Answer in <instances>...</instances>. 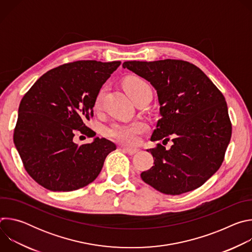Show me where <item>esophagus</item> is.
I'll list each match as a JSON object with an SVG mask.
<instances>
[{
	"mask_svg": "<svg viewBox=\"0 0 252 252\" xmlns=\"http://www.w3.org/2000/svg\"><path fill=\"white\" fill-rule=\"evenodd\" d=\"M124 150H125L128 155H130V156H132V155H134V154L138 153V150H137V149H132V148H124Z\"/></svg>",
	"mask_w": 252,
	"mask_h": 252,
	"instance_id": "34e87169",
	"label": "esophagus"
}]
</instances>
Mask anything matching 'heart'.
Segmentation results:
<instances>
[{
	"label": "heart",
	"mask_w": 252,
	"mask_h": 252,
	"mask_svg": "<svg viewBox=\"0 0 252 252\" xmlns=\"http://www.w3.org/2000/svg\"><path fill=\"white\" fill-rule=\"evenodd\" d=\"M124 87L126 92L131 98L139 93L145 92L146 90H151L149 84L146 81H143L142 79L137 77H130L126 79L125 81ZM103 93L104 91L102 89L95 95L94 102V107L95 110L99 109L102 101ZM147 129H148V125L142 121H136L129 124L115 123L107 127L106 133L107 135L120 142L132 145V143H135L138 140L139 135L142 132H145Z\"/></svg>",
	"instance_id": "obj_1"
}]
</instances>
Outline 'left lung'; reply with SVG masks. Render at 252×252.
I'll list each match as a JSON object with an SVG mask.
<instances>
[{
  "label": "left lung",
  "mask_w": 252,
  "mask_h": 252,
  "mask_svg": "<svg viewBox=\"0 0 252 252\" xmlns=\"http://www.w3.org/2000/svg\"><path fill=\"white\" fill-rule=\"evenodd\" d=\"M123 67L157 91L160 119L151 140L173 136L169 150L160 143L148 150L155 165L140 173L141 179L170 195L201 187L220 167L231 137L223 94L199 67L186 61H128Z\"/></svg>",
  "instance_id": "left-lung-1"
}]
</instances>
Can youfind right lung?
Listing matches in <instances>:
<instances>
[{"label":"right lung","mask_w":252,"mask_h":252,"mask_svg":"<svg viewBox=\"0 0 252 252\" xmlns=\"http://www.w3.org/2000/svg\"><path fill=\"white\" fill-rule=\"evenodd\" d=\"M121 62L77 61L50 69L21 100L14 142L25 169L40 186L71 191L93 183L106 156L117 149L106 138L94 137L78 146L76 133L94 137L86 126L94 102Z\"/></svg>","instance_id":"add662e5"}]
</instances>
